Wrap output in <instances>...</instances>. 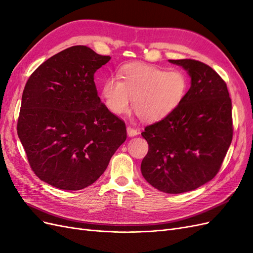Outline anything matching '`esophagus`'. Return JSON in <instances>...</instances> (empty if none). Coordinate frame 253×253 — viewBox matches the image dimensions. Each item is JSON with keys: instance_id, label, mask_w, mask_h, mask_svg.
<instances>
[{"instance_id": "esophagus-1", "label": "esophagus", "mask_w": 253, "mask_h": 253, "mask_svg": "<svg viewBox=\"0 0 253 253\" xmlns=\"http://www.w3.org/2000/svg\"><path fill=\"white\" fill-rule=\"evenodd\" d=\"M126 132H127V135H128L129 137H134V136L139 134L138 131H137L136 128H133V127H131V126H127V127H126Z\"/></svg>"}]
</instances>
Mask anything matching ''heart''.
Wrapping results in <instances>:
<instances>
[{
    "instance_id": "obj_1",
    "label": "heart",
    "mask_w": 253,
    "mask_h": 253,
    "mask_svg": "<svg viewBox=\"0 0 253 253\" xmlns=\"http://www.w3.org/2000/svg\"><path fill=\"white\" fill-rule=\"evenodd\" d=\"M188 91V79L179 71H168L140 62L127 63L119 71V80L110 78L101 88L106 108L116 115L133 110L142 121L156 122L178 108Z\"/></svg>"
}]
</instances>
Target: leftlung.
<instances>
[{
    "instance_id": "8db88e82",
    "label": "left lung",
    "mask_w": 253,
    "mask_h": 253,
    "mask_svg": "<svg viewBox=\"0 0 253 253\" xmlns=\"http://www.w3.org/2000/svg\"><path fill=\"white\" fill-rule=\"evenodd\" d=\"M181 66L191 86L180 105L141 133L149 152L141 174L165 193L192 191L215 176L232 141V111L225 81L196 60H169Z\"/></svg>"
}]
</instances>
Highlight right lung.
<instances>
[{"label": "right lung", "instance_id": "right-lung-1", "mask_svg": "<svg viewBox=\"0 0 253 253\" xmlns=\"http://www.w3.org/2000/svg\"><path fill=\"white\" fill-rule=\"evenodd\" d=\"M110 60L72 46L38 67L23 90L19 138L33 171L52 187L94 183L126 139L125 122L101 102L94 81Z\"/></svg>", "mask_w": 253, "mask_h": 253}]
</instances>
